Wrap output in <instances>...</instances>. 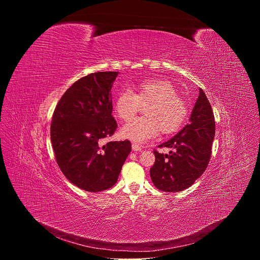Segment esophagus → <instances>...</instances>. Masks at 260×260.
Listing matches in <instances>:
<instances>
[{
    "instance_id": "esophagus-1",
    "label": "esophagus",
    "mask_w": 260,
    "mask_h": 260,
    "mask_svg": "<svg viewBox=\"0 0 260 260\" xmlns=\"http://www.w3.org/2000/svg\"><path fill=\"white\" fill-rule=\"evenodd\" d=\"M132 147H133V150L134 151H141L142 150V147L139 144H137V143H133Z\"/></svg>"
}]
</instances>
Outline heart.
<instances>
[{"instance_id": "b5f03b06", "label": "heart", "mask_w": 260, "mask_h": 260, "mask_svg": "<svg viewBox=\"0 0 260 260\" xmlns=\"http://www.w3.org/2000/svg\"><path fill=\"white\" fill-rule=\"evenodd\" d=\"M147 104L145 116L127 122L121 136L137 143L153 138L160 129L162 134L177 132L188 115V106L176 87L168 80H145L136 85L135 92L123 89L115 101L117 116L128 121L138 112L141 105Z\"/></svg>"}]
</instances>
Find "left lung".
I'll return each instance as SVG.
<instances>
[{"instance_id":"left-lung-1","label":"left lung","mask_w":260,"mask_h":260,"mask_svg":"<svg viewBox=\"0 0 260 260\" xmlns=\"http://www.w3.org/2000/svg\"><path fill=\"white\" fill-rule=\"evenodd\" d=\"M215 136V117L204 90L192 110L190 123L159 148H172L170 154L153 150L155 161L150 169L154 186L165 192H178L190 187L206 171Z\"/></svg>"}]
</instances>
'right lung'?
<instances>
[{
	"label": "right lung",
	"mask_w": 260,
	"mask_h": 260,
	"mask_svg": "<svg viewBox=\"0 0 260 260\" xmlns=\"http://www.w3.org/2000/svg\"><path fill=\"white\" fill-rule=\"evenodd\" d=\"M117 72H96L74 83L58 101L50 125L55 160L66 178L89 192L111 188L132 150L128 140L103 141L117 128L111 87Z\"/></svg>",
	"instance_id": "1"
}]
</instances>
